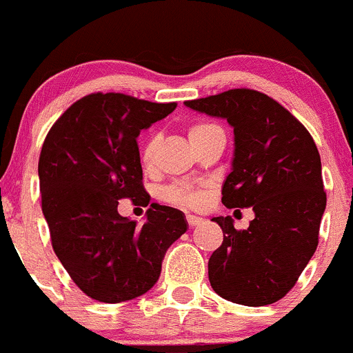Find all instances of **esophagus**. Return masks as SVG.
<instances>
[{"label":"esophagus","instance_id":"1","mask_svg":"<svg viewBox=\"0 0 353 353\" xmlns=\"http://www.w3.org/2000/svg\"><path fill=\"white\" fill-rule=\"evenodd\" d=\"M187 223L190 228H194V226L201 225L202 223V218H199V216H194V214H187Z\"/></svg>","mask_w":353,"mask_h":353}]
</instances>
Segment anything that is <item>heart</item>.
I'll use <instances>...</instances> for the list:
<instances>
[{
	"label": "heart",
	"mask_w": 353,
	"mask_h": 353,
	"mask_svg": "<svg viewBox=\"0 0 353 353\" xmlns=\"http://www.w3.org/2000/svg\"><path fill=\"white\" fill-rule=\"evenodd\" d=\"M214 123H209V121H195L188 127V139L194 144L195 141H199L201 137H204L205 134H209L211 130H216ZM161 144V137L159 134H151L144 141L141 148V163L145 170H152L156 166V159H158V149ZM161 199L163 201L170 202V204L175 205H183V208L190 209H201L202 205L208 202L209 199V190L205 185L201 183H185V181H178V183H172L168 187H165L161 190Z\"/></svg>",
	"instance_id": "1"
}]
</instances>
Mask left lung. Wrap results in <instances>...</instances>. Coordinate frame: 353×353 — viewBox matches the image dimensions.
<instances>
[{"label":"left lung","instance_id":"1","mask_svg":"<svg viewBox=\"0 0 353 353\" xmlns=\"http://www.w3.org/2000/svg\"><path fill=\"white\" fill-rule=\"evenodd\" d=\"M185 106L233 127L235 152L221 202L256 214L247 230H235L230 216L212 218L223 230L208 263L212 290L249 307L278 302L319 242L326 192L316 142L287 108L259 90L230 89Z\"/></svg>","mask_w":353,"mask_h":353}]
</instances>
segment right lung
Listing matches in <instances>:
<instances>
[{"label": "right lung", "instance_id": "obj_1", "mask_svg": "<svg viewBox=\"0 0 353 353\" xmlns=\"http://www.w3.org/2000/svg\"><path fill=\"white\" fill-rule=\"evenodd\" d=\"M176 103L94 92L73 103L39 156L43 214L51 245L87 296L118 303L145 294L166 250L187 232L183 212L151 204L142 226L118 212L120 199L148 205L137 137Z\"/></svg>", "mask_w": 353, "mask_h": 353}]
</instances>
